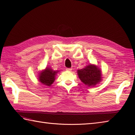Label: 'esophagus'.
<instances>
[{"label": "esophagus", "instance_id": "esophagus-1", "mask_svg": "<svg viewBox=\"0 0 135 135\" xmlns=\"http://www.w3.org/2000/svg\"><path fill=\"white\" fill-rule=\"evenodd\" d=\"M66 70L68 71H71L72 70V69L71 68H66Z\"/></svg>", "mask_w": 135, "mask_h": 135}]
</instances>
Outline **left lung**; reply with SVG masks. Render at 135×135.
Wrapping results in <instances>:
<instances>
[{"instance_id": "8db88e82", "label": "left lung", "mask_w": 135, "mask_h": 135, "mask_svg": "<svg viewBox=\"0 0 135 135\" xmlns=\"http://www.w3.org/2000/svg\"><path fill=\"white\" fill-rule=\"evenodd\" d=\"M78 74L81 81L89 87H94L101 80V73L95 65H89L78 70Z\"/></svg>"}]
</instances>
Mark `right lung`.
<instances>
[{"label": "right lung", "instance_id": "add662e5", "mask_svg": "<svg viewBox=\"0 0 135 135\" xmlns=\"http://www.w3.org/2000/svg\"><path fill=\"white\" fill-rule=\"evenodd\" d=\"M57 72L58 71H54L50 68H47L46 70L40 73L39 80L43 84L50 86L55 81V77Z\"/></svg>", "mask_w": 135, "mask_h": 135}]
</instances>
